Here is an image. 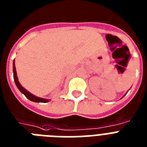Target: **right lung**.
Instances as JSON below:
<instances>
[{
    "label": "right lung",
    "instance_id": "right-lung-1",
    "mask_svg": "<svg viewBox=\"0 0 147 147\" xmlns=\"http://www.w3.org/2000/svg\"><path fill=\"white\" fill-rule=\"evenodd\" d=\"M13 79L14 81H15V84H16V86L19 89V90H20V92H22L28 99H29L30 101H32V102H35L46 103L48 102H49L50 99L40 98V97L36 96L35 95H33V94H32L31 92H29V91H27L25 88L22 86V85L20 83V82H19L18 80V77H17V74H16V67H15V61H14V60L13 62Z\"/></svg>",
    "mask_w": 147,
    "mask_h": 147
}]
</instances>
